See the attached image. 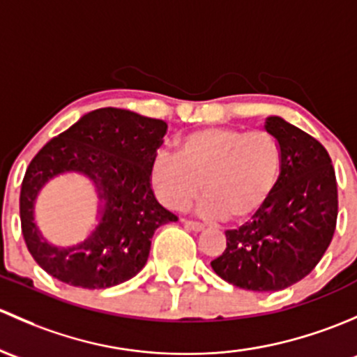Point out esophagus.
I'll list each match as a JSON object with an SVG mask.
<instances>
[{
	"label": "esophagus",
	"instance_id": "1",
	"mask_svg": "<svg viewBox=\"0 0 357 357\" xmlns=\"http://www.w3.org/2000/svg\"><path fill=\"white\" fill-rule=\"evenodd\" d=\"M183 223H185V227H187V229L194 230V232H199V230H203V229H204V225H203V223H199V222H194V220H189V218H183Z\"/></svg>",
	"mask_w": 357,
	"mask_h": 357
}]
</instances>
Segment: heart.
I'll use <instances>...</instances> for the list:
<instances>
[{"label":"heart","instance_id":"b5f03b06","mask_svg":"<svg viewBox=\"0 0 357 357\" xmlns=\"http://www.w3.org/2000/svg\"><path fill=\"white\" fill-rule=\"evenodd\" d=\"M280 165V146L270 132L208 127L183 135L177 154H158L151 180L156 196L170 209H185L203 183L201 213L241 222L266 203Z\"/></svg>","mask_w":357,"mask_h":357}]
</instances>
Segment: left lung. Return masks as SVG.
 Here are the masks:
<instances>
[{
    "mask_svg": "<svg viewBox=\"0 0 357 357\" xmlns=\"http://www.w3.org/2000/svg\"><path fill=\"white\" fill-rule=\"evenodd\" d=\"M264 128L280 146V175L251 222L227 230V249L211 268L238 289L277 292L303 280L323 258L339 196L332 160L314 137L280 116H268Z\"/></svg>",
    "mask_w": 357,
    "mask_h": 357,
    "instance_id": "8db88e82",
    "label": "left lung"
}]
</instances>
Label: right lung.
I'll use <instances>...</instances> for the list:
<instances>
[{
    "mask_svg": "<svg viewBox=\"0 0 357 357\" xmlns=\"http://www.w3.org/2000/svg\"><path fill=\"white\" fill-rule=\"evenodd\" d=\"M167 122L120 108L87 113L32 158L22 180L20 222L36 263L73 287L106 289L144 268L158 227L178 216L158 203L151 168ZM80 171L98 183L105 201L97 230L82 245L58 250L43 241L33 223V201L50 178Z\"/></svg>",
    "mask_w": 357,
    "mask_h": 357,
    "instance_id": "right-lung-1",
    "label": "right lung"
}]
</instances>
